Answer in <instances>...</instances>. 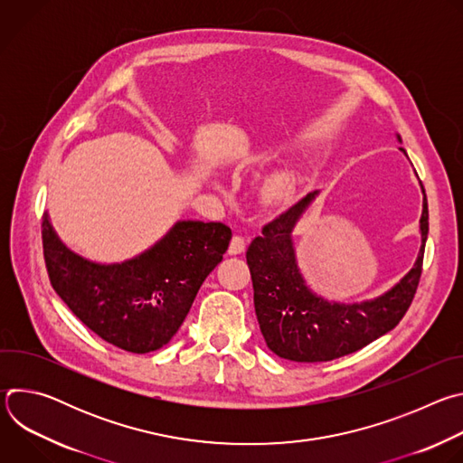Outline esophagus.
<instances>
[{
  "mask_svg": "<svg viewBox=\"0 0 463 463\" xmlns=\"http://www.w3.org/2000/svg\"><path fill=\"white\" fill-rule=\"evenodd\" d=\"M245 250V240L241 236H232L229 243V254H240Z\"/></svg>",
  "mask_w": 463,
  "mask_h": 463,
  "instance_id": "34e87169",
  "label": "esophagus"
}]
</instances>
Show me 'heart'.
Returning a JSON list of instances; mask_svg holds the SVG:
<instances>
[{"label":"heart","instance_id":"obj_1","mask_svg":"<svg viewBox=\"0 0 463 463\" xmlns=\"http://www.w3.org/2000/svg\"><path fill=\"white\" fill-rule=\"evenodd\" d=\"M293 190H295L293 175L286 170H277L261 181L260 197L263 203L280 205L289 200V197L293 195Z\"/></svg>","mask_w":463,"mask_h":463}]
</instances>
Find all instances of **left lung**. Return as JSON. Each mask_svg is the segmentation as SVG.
<instances>
[{
  "mask_svg": "<svg viewBox=\"0 0 463 463\" xmlns=\"http://www.w3.org/2000/svg\"><path fill=\"white\" fill-rule=\"evenodd\" d=\"M398 141L402 143L400 136ZM400 150L407 156L403 148ZM317 195L318 190L309 192L263 227L261 236L250 241L245 254L261 335L273 354L297 363L334 361L354 354L398 326L416 295L429 234V207L423 190L421 247L414 268L392 289L372 300L329 302L306 286L291 236Z\"/></svg>",
  "mask_w": 463,
  "mask_h": 463,
  "instance_id": "8db88e82",
  "label": "left lung"
}]
</instances>
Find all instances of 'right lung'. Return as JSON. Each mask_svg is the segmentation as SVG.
<instances>
[{
	"label": "right lung",
	"instance_id": "right-lung-1",
	"mask_svg": "<svg viewBox=\"0 0 463 463\" xmlns=\"http://www.w3.org/2000/svg\"><path fill=\"white\" fill-rule=\"evenodd\" d=\"M231 238L223 223L183 220L139 256L97 263L61 243L49 214L42 222L52 289L93 334L131 354L170 343Z\"/></svg>",
	"mask_w": 463,
	"mask_h": 463
}]
</instances>
